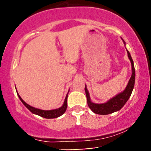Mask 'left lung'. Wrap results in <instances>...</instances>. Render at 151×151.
<instances>
[{
  "label": "left lung",
  "mask_w": 151,
  "mask_h": 151,
  "mask_svg": "<svg viewBox=\"0 0 151 151\" xmlns=\"http://www.w3.org/2000/svg\"><path fill=\"white\" fill-rule=\"evenodd\" d=\"M122 39V38H121ZM123 40V39H122ZM124 45H126L125 41L123 40ZM128 53V57H129L130 61L131 63V69H132V74L130 78L129 83H128L127 86H126V89L122 91V92L119 93V94L116 95L113 98L109 99L108 101L104 104H96L93 103L91 101L90 99L89 93L88 91L86 86L85 85V93L86 99H87V104L89 107L91 111L95 114H100V115H107V114H112L114 112L118 111L122 109V107L125 105V104L127 102L131 96V93H132L133 87H134L135 84V78H136V72H135L134 68V64L132 60V58L131 56V54L128 50H126Z\"/></svg>",
  "instance_id": "left-lung-1"
}]
</instances>
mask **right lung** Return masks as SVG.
<instances>
[{
	"instance_id": "1",
	"label": "right lung",
	"mask_w": 151,
	"mask_h": 151,
	"mask_svg": "<svg viewBox=\"0 0 151 151\" xmlns=\"http://www.w3.org/2000/svg\"><path fill=\"white\" fill-rule=\"evenodd\" d=\"M69 93V92H68ZM68 93H67V96H66L65 101L62 106L60 108L56 109H52V110H42V109L35 108L33 106H31L29 104H27V103H25L23 100L22 99V98L20 97L19 93L17 91L18 93V96L19 99H20V101H22V103L25 106L26 108L30 111L32 114H36V115L40 116L45 118V119H55V118H58L60 116H62V114L65 112L66 109L67 108V97H68Z\"/></svg>"
}]
</instances>
